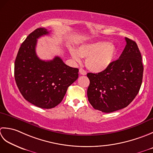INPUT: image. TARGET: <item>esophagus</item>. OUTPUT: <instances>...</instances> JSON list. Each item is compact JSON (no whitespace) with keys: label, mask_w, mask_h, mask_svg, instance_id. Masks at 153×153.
<instances>
[{"label":"esophagus","mask_w":153,"mask_h":153,"mask_svg":"<svg viewBox=\"0 0 153 153\" xmlns=\"http://www.w3.org/2000/svg\"><path fill=\"white\" fill-rule=\"evenodd\" d=\"M79 73L80 74H82V75H86V71L85 70H84L83 68H80Z\"/></svg>","instance_id":"esophagus-1"}]
</instances>
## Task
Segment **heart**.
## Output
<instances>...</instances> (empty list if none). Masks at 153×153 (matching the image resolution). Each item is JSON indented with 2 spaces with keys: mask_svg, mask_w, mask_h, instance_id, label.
<instances>
[{
  "mask_svg": "<svg viewBox=\"0 0 153 153\" xmlns=\"http://www.w3.org/2000/svg\"><path fill=\"white\" fill-rule=\"evenodd\" d=\"M69 52L77 63L81 61V57L86 58L85 64L87 68L92 72L100 73L111 64L117 50L113 43L98 42L82 45L78 50L71 48Z\"/></svg>",
  "mask_w": 153,
  "mask_h": 153,
  "instance_id": "heart-1",
  "label": "heart"
}]
</instances>
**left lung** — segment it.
Masks as SVG:
<instances>
[{
    "label": "left lung",
    "instance_id": "8db88e82",
    "mask_svg": "<svg viewBox=\"0 0 153 153\" xmlns=\"http://www.w3.org/2000/svg\"><path fill=\"white\" fill-rule=\"evenodd\" d=\"M126 45L119 59L98 73H88L87 96L95 110L110 113L127 107L141 88L143 65L137 43L126 37Z\"/></svg>",
    "mask_w": 153,
    "mask_h": 153
}]
</instances>
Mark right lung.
I'll use <instances>...</instances> for the list:
<instances>
[{
	"label": "right lung",
	"instance_id": "obj_1",
	"mask_svg": "<svg viewBox=\"0 0 153 153\" xmlns=\"http://www.w3.org/2000/svg\"><path fill=\"white\" fill-rule=\"evenodd\" d=\"M49 33L39 27L22 43L14 63V78L23 97L36 106L44 109L60 104L68 87L79 77V69L65 64L59 57L41 60L36 55L37 39Z\"/></svg>",
	"mask_w": 153,
	"mask_h": 153
}]
</instances>
